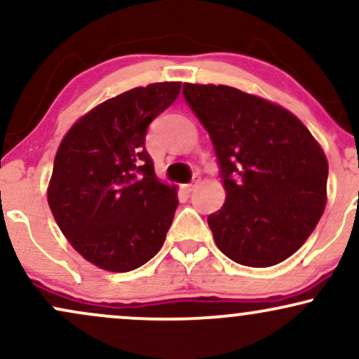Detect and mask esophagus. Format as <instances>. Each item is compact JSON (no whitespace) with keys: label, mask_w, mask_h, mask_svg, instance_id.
Returning a JSON list of instances; mask_svg holds the SVG:
<instances>
[{"label":"esophagus","mask_w":359,"mask_h":359,"mask_svg":"<svg viewBox=\"0 0 359 359\" xmlns=\"http://www.w3.org/2000/svg\"><path fill=\"white\" fill-rule=\"evenodd\" d=\"M194 187H196V182H191V184H185V185H182V189L185 192H192L194 191Z\"/></svg>","instance_id":"esophagus-1"}]
</instances>
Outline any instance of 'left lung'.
Listing matches in <instances>:
<instances>
[{"label": "left lung", "instance_id": "8db88e82", "mask_svg": "<svg viewBox=\"0 0 359 359\" xmlns=\"http://www.w3.org/2000/svg\"><path fill=\"white\" fill-rule=\"evenodd\" d=\"M182 94L211 138L226 201L209 214L217 248L265 269L294 255L325 208L327 160L299 118L229 86L184 84Z\"/></svg>", "mask_w": 359, "mask_h": 359}]
</instances>
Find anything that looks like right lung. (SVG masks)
I'll return each mask as SVG.
<instances>
[{
	"label": "right lung",
	"instance_id": "1",
	"mask_svg": "<svg viewBox=\"0 0 359 359\" xmlns=\"http://www.w3.org/2000/svg\"><path fill=\"white\" fill-rule=\"evenodd\" d=\"M180 82H156L101 102L62 140L48 205L69 243L93 265L130 271L165 241L179 201L145 150L148 125L177 100Z\"/></svg>",
	"mask_w": 359,
	"mask_h": 359
}]
</instances>
